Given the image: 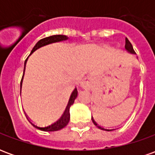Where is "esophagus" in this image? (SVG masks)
Listing matches in <instances>:
<instances>
[{
	"label": "esophagus",
	"mask_w": 155,
	"mask_h": 155,
	"mask_svg": "<svg viewBox=\"0 0 155 155\" xmlns=\"http://www.w3.org/2000/svg\"><path fill=\"white\" fill-rule=\"evenodd\" d=\"M92 83H93V80H92V77L91 76H87L84 79V81L81 82V87L84 89V90H89L91 89V85H92Z\"/></svg>",
	"instance_id": "34e87169"
}]
</instances>
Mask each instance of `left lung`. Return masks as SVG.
<instances>
[{
  "label": "left lung",
  "mask_w": 155,
  "mask_h": 155,
  "mask_svg": "<svg viewBox=\"0 0 155 155\" xmlns=\"http://www.w3.org/2000/svg\"><path fill=\"white\" fill-rule=\"evenodd\" d=\"M125 50H126L129 53H130V54H135V52H134V51L133 49V46H132V45H131V43L130 42V41L128 40V39L126 38V40H125ZM92 122L94 123V124L95 125L96 127H98L99 129H101V130H105V131H112V130H108V129H104V128H103V127L100 126L99 124H98L95 121H94V120L92 118Z\"/></svg>",
  "instance_id": "8db88e82"
}]
</instances>
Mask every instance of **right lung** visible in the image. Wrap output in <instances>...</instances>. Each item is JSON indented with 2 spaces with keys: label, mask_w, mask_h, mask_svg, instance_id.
Here are the masks:
<instances>
[{
  "label": "right lung",
  "mask_w": 155,
  "mask_h": 155,
  "mask_svg": "<svg viewBox=\"0 0 155 155\" xmlns=\"http://www.w3.org/2000/svg\"><path fill=\"white\" fill-rule=\"evenodd\" d=\"M68 37L66 35H51V36H49V37H45L44 39H41L40 41L35 44V45L33 47L32 49L31 52V54L30 55L33 53V52H35L36 50H38L39 48L42 47V46H45V45H47L49 44H52V43H55V42H60V41H67ZM29 55V56H30ZM28 56V57H29ZM27 60H28V58L25 60V64H24V71H23V76H22L21 81V86H22V81H23V77H24V74H25V65H26V62H27ZM78 95V91L77 89L75 88L74 90V91L72 92V94H71V97H70V100H69V102H68V104L66 108H65V110H64V113L63 114L61 115L59 119H58L54 123H52L50 125H47V126H45V127H39L37 125H35L34 124H32L31 121H30V123L33 126L36 128V129H38L40 130H42V131H57V130H60L61 129H63L64 127L66 126L69 123V121H70V108L72 104H74V100L77 98Z\"/></svg>",
  "instance_id": "right-lung-1"
}]
</instances>
